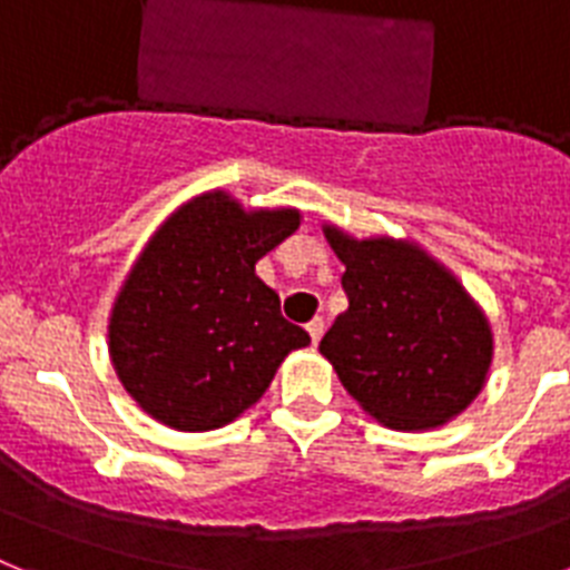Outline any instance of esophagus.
<instances>
[{
    "instance_id": "obj_1",
    "label": "esophagus",
    "mask_w": 570,
    "mask_h": 570,
    "mask_svg": "<svg viewBox=\"0 0 570 570\" xmlns=\"http://www.w3.org/2000/svg\"><path fill=\"white\" fill-rule=\"evenodd\" d=\"M307 333H309V338H313V344L322 342V336H324V318H313V322L307 324Z\"/></svg>"
}]
</instances>
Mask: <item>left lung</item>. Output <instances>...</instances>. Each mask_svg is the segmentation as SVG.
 Wrapping results in <instances>:
<instances>
[{
    "mask_svg": "<svg viewBox=\"0 0 570 570\" xmlns=\"http://www.w3.org/2000/svg\"><path fill=\"white\" fill-rule=\"evenodd\" d=\"M324 237L344 263L347 309L318 351L347 394L400 432L449 423L481 394L492 330L443 263L411 240H356L336 226Z\"/></svg>",
    "mask_w": 570,
    "mask_h": 570,
    "instance_id": "left-lung-1",
    "label": "left lung"
}]
</instances>
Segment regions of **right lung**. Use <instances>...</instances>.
<instances>
[{
    "instance_id": "right-lung-1",
    "label": "right lung",
    "mask_w": 570,
    "mask_h": 570,
    "mask_svg": "<svg viewBox=\"0 0 570 570\" xmlns=\"http://www.w3.org/2000/svg\"><path fill=\"white\" fill-rule=\"evenodd\" d=\"M301 226L295 208L246 212L226 190L176 208L132 263L109 313L124 391L176 432L240 417L309 333L281 315L255 263Z\"/></svg>"
}]
</instances>
